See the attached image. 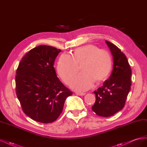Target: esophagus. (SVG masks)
Instances as JSON below:
<instances>
[{
    "label": "esophagus",
    "mask_w": 147,
    "mask_h": 147,
    "mask_svg": "<svg viewBox=\"0 0 147 147\" xmlns=\"http://www.w3.org/2000/svg\"><path fill=\"white\" fill-rule=\"evenodd\" d=\"M75 94L78 95V96H84L85 95V93L82 92H75Z\"/></svg>",
    "instance_id": "esophagus-1"
}]
</instances>
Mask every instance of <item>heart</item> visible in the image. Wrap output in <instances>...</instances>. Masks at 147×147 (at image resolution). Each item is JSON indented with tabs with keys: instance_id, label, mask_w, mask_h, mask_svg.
<instances>
[{
	"instance_id": "heart-1",
	"label": "heart",
	"mask_w": 147,
	"mask_h": 147,
	"mask_svg": "<svg viewBox=\"0 0 147 147\" xmlns=\"http://www.w3.org/2000/svg\"><path fill=\"white\" fill-rule=\"evenodd\" d=\"M81 64L82 72L71 82L70 86L77 91L91 88L94 81L101 82L109 76L112 69V58L108 51L99 50L93 45H86L74 50L71 55H62L57 65V72L66 84H69Z\"/></svg>"
}]
</instances>
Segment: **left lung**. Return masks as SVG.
Masks as SVG:
<instances>
[{
	"instance_id": "obj_1",
	"label": "left lung",
	"mask_w": 147,
	"mask_h": 147,
	"mask_svg": "<svg viewBox=\"0 0 147 147\" xmlns=\"http://www.w3.org/2000/svg\"><path fill=\"white\" fill-rule=\"evenodd\" d=\"M113 59L110 77L94 91L96 102L92 110L103 117L112 116L123 109L131 90L132 70L125 55L116 45L105 40Z\"/></svg>"
}]
</instances>
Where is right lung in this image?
Returning a JSON list of instances; mask_svg holds the SVG:
<instances>
[{"label": "right lung", "instance_id": "right-lung-1", "mask_svg": "<svg viewBox=\"0 0 147 147\" xmlns=\"http://www.w3.org/2000/svg\"><path fill=\"white\" fill-rule=\"evenodd\" d=\"M61 50L40 45L24 56L16 70V93L24 113L42 123L55 121L72 94L57 77L54 63Z\"/></svg>", "mask_w": 147, "mask_h": 147}]
</instances>
